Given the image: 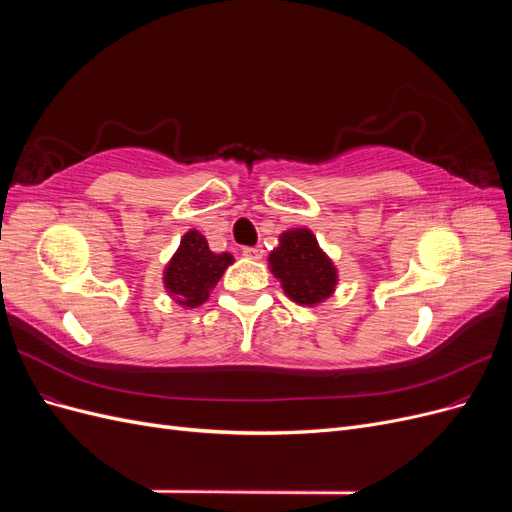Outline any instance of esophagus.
Instances as JSON below:
<instances>
[{
  "label": "esophagus",
  "mask_w": 512,
  "mask_h": 512,
  "mask_svg": "<svg viewBox=\"0 0 512 512\" xmlns=\"http://www.w3.org/2000/svg\"><path fill=\"white\" fill-rule=\"evenodd\" d=\"M243 256L250 258V260H260L262 256H265V250H262L260 245H254V247H243Z\"/></svg>",
  "instance_id": "1"
}]
</instances>
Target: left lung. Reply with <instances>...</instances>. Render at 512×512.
Listing matches in <instances>:
<instances>
[{
    "label": "left lung",
    "instance_id": "1",
    "mask_svg": "<svg viewBox=\"0 0 512 512\" xmlns=\"http://www.w3.org/2000/svg\"><path fill=\"white\" fill-rule=\"evenodd\" d=\"M269 269L280 280L286 297L314 307L327 301L337 286V269L322 252L309 228H290L280 235V245L269 254Z\"/></svg>",
    "mask_w": 512,
    "mask_h": 512
}]
</instances>
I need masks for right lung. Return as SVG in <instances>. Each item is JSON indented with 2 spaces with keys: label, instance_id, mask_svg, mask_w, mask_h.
<instances>
[{
  "label": "right lung",
  "instance_id": "obj_1",
  "mask_svg": "<svg viewBox=\"0 0 512 512\" xmlns=\"http://www.w3.org/2000/svg\"><path fill=\"white\" fill-rule=\"evenodd\" d=\"M232 262V254L211 252L207 239L198 230H188L164 267V290L175 303L194 309L209 299Z\"/></svg>",
  "mask_w": 512,
  "mask_h": 512
}]
</instances>
